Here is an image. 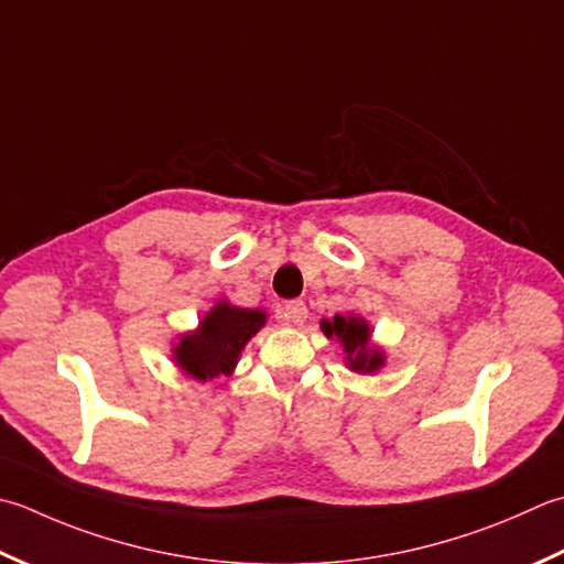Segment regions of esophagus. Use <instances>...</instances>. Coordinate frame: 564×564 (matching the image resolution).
<instances>
[{
	"label": "esophagus",
	"instance_id": "obj_1",
	"mask_svg": "<svg viewBox=\"0 0 564 564\" xmlns=\"http://www.w3.org/2000/svg\"><path fill=\"white\" fill-rule=\"evenodd\" d=\"M305 317H307V307H305V303H303V301H291V303H285V307H283V319H285V323H291V325H303V323H305Z\"/></svg>",
	"mask_w": 564,
	"mask_h": 564
}]
</instances>
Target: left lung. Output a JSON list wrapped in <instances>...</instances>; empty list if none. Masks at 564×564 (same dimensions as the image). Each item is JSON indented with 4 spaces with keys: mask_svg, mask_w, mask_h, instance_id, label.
I'll list each match as a JSON object with an SVG mask.
<instances>
[{
    "mask_svg": "<svg viewBox=\"0 0 564 564\" xmlns=\"http://www.w3.org/2000/svg\"><path fill=\"white\" fill-rule=\"evenodd\" d=\"M319 329L327 339L339 341L341 359H345V367L349 371L371 377V373H379L386 367V349L371 339L373 329L367 317L355 313L335 315L323 319Z\"/></svg>",
    "mask_w": 564,
    "mask_h": 564,
    "instance_id": "1",
    "label": "left lung"
}]
</instances>
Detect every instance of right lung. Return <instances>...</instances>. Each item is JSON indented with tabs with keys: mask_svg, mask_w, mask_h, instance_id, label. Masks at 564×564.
Instances as JSON below:
<instances>
[{
	"mask_svg": "<svg viewBox=\"0 0 564 564\" xmlns=\"http://www.w3.org/2000/svg\"><path fill=\"white\" fill-rule=\"evenodd\" d=\"M267 319L269 315L261 307H239L223 297L200 317L195 329L175 337L178 341L171 347L175 367L200 383L231 377L241 351Z\"/></svg>",
	"mask_w": 564,
	"mask_h": 564,
	"instance_id": "obj_1",
	"label": "right lung"
}]
</instances>
